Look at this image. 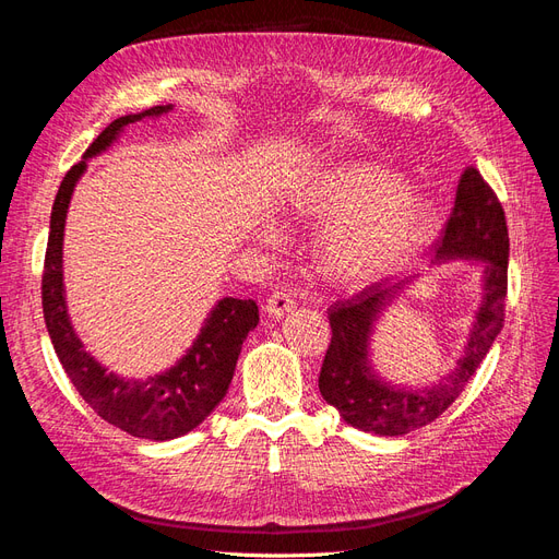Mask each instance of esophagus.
Returning a JSON list of instances; mask_svg holds the SVG:
<instances>
[{
    "instance_id": "1",
    "label": "esophagus",
    "mask_w": 559,
    "mask_h": 559,
    "mask_svg": "<svg viewBox=\"0 0 559 559\" xmlns=\"http://www.w3.org/2000/svg\"><path fill=\"white\" fill-rule=\"evenodd\" d=\"M296 308V300H294V296L289 294V292H273L270 294V298L265 300V312L270 314V317H284L286 312H292Z\"/></svg>"
}]
</instances>
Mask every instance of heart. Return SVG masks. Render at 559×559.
Here are the masks:
<instances>
[{
    "instance_id": "heart-1",
    "label": "heart",
    "mask_w": 559,
    "mask_h": 559,
    "mask_svg": "<svg viewBox=\"0 0 559 559\" xmlns=\"http://www.w3.org/2000/svg\"><path fill=\"white\" fill-rule=\"evenodd\" d=\"M300 214L333 224L321 240V261L341 282L384 275L431 228L427 198L403 193V179L373 163L335 170L302 200Z\"/></svg>"
}]
</instances>
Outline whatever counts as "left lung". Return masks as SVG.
Returning a JSON list of instances; mask_svg holds the SVG:
<instances>
[{
    "mask_svg": "<svg viewBox=\"0 0 559 559\" xmlns=\"http://www.w3.org/2000/svg\"><path fill=\"white\" fill-rule=\"evenodd\" d=\"M436 257L485 261V296L464 357L448 378L433 386H389L370 373L368 337L378 314L408 284V277L376 282L357 296L335 300L329 308L331 345L321 364L319 392L347 425L378 436H403L431 425L464 392L503 329L509 292V228L497 193L473 165L466 167L456 186L454 207L436 242Z\"/></svg>",
    "mask_w": 559,
    "mask_h": 559,
    "instance_id": "obj_1",
    "label": "left lung"
}]
</instances>
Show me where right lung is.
I'll use <instances>...</instances> for the list:
<instances>
[{
	"mask_svg": "<svg viewBox=\"0 0 559 559\" xmlns=\"http://www.w3.org/2000/svg\"><path fill=\"white\" fill-rule=\"evenodd\" d=\"M170 109V105H160L142 114L116 118L97 134V140L83 154V160L70 167L58 189L53 212H50V233L41 277L46 329L67 378L72 380L81 399L105 421L134 438H146V441H170V438L189 433L216 408L218 401L228 392L247 333L259 324V308L253 300H218L186 357L165 373L140 382L107 373L83 349L70 324V317H67L62 289L64 216L74 186L86 170V158L105 151L126 126L138 123L146 116H160Z\"/></svg>",
	"mask_w": 559,
	"mask_h": 559,
	"instance_id": "add662e5",
	"label": "right lung"
}]
</instances>
